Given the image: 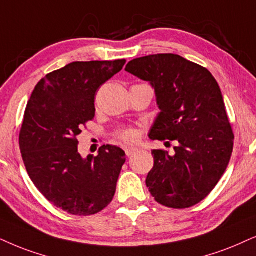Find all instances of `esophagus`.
<instances>
[{
    "instance_id": "34e87169",
    "label": "esophagus",
    "mask_w": 256,
    "mask_h": 256,
    "mask_svg": "<svg viewBox=\"0 0 256 256\" xmlns=\"http://www.w3.org/2000/svg\"><path fill=\"white\" fill-rule=\"evenodd\" d=\"M136 151H137V148H125V154L128 157H130L134 154H136Z\"/></svg>"
}]
</instances>
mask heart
<instances>
[{
	"label": "heart",
	"mask_w": 256,
	"mask_h": 256,
	"mask_svg": "<svg viewBox=\"0 0 256 256\" xmlns=\"http://www.w3.org/2000/svg\"><path fill=\"white\" fill-rule=\"evenodd\" d=\"M117 137L119 140H122V143L130 144V143H134V142L138 140L139 138V132L136 128H122L117 134Z\"/></svg>",
	"instance_id": "heart-1"
}]
</instances>
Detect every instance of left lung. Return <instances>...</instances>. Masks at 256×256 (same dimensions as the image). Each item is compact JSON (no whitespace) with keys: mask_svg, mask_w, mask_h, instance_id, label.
I'll list each match as a JSON object with an SVG mask.
<instances>
[{"mask_svg":"<svg viewBox=\"0 0 256 256\" xmlns=\"http://www.w3.org/2000/svg\"><path fill=\"white\" fill-rule=\"evenodd\" d=\"M125 70L154 88L160 112L148 137L177 143L174 156L152 151L154 164L146 177L148 192L169 208L197 204L221 180L234 145L218 82L204 67L176 54L138 58Z\"/></svg>","mask_w":256,"mask_h":256,"instance_id":"1","label":"left lung"}]
</instances>
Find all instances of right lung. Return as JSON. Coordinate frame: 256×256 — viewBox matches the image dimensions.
<instances>
[{
    "label": "right lung",
    "mask_w": 256,
    "mask_h": 256,
    "mask_svg": "<svg viewBox=\"0 0 256 256\" xmlns=\"http://www.w3.org/2000/svg\"><path fill=\"white\" fill-rule=\"evenodd\" d=\"M126 60L68 64L35 86L24 111L20 148L38 192L72 215H94L114 196L126 158L114 145L82 158L76 137L96 114V92L120 72Z\"/></svg>",
    "instance_id": "1"
}]
</instances>
